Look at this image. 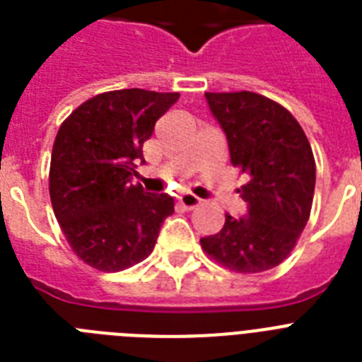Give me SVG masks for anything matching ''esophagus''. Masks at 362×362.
Segmentation results:
<instances>
[{"label": "esophagus", "mask_w": 362, "mask_h": 362, "mask_svg": "<svg viewBox=\"0 0 362 362\" xmlns=\"http://www.w3.org/2000/svg\"><path fill=\"white\" fill-rule=\"evenodd\" d=\"M178 203H180L186 210H193L197 209V206H201L203 201H201L197 195H193V193H182L180 197H178Z\"/></svg>", "instance_id": "1"}]
</instances>
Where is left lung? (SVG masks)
Segmentation results:
<instances>
[{"mask_svg": "<svg viewBox=\"0 0 362 362\" xmlns=\"http://www.w3.org/2000/svg\"><path fill=\"white\" fill-rule=\"evenodd\" d=\"M204 95L226 131L233 167L247 175L238 189L247 212L226 214L221 231L201 238V246L240 274L274 269L308 223L315 187L312 146L295 116L272 99L246 90Z\"/></svg>", "mask_w": 362, "mask_h": 362, "instance_id": "left-lung-1", "label": "left lung"}]
</instances>
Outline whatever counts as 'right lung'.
<instances>
[{
  "label": "right lung",
  "instance_id": "right-lung-1",
  "mask_svg": "<svg viewBox=\"0 0 362 362\" xmlns=\"http://www.w3.org/2000/svg\"><path fill=\"white\" fill-rule=\"evenodd\" d=\"M180 98L141 88L99 93L59 125L48 189L54 214L76 257L118 272L152 253L159 229L175 212L165 193L131 184L142 144Z\"/></svg>",
  "mask_w": 362,
  "mask_h": 362
}]
</instances>
